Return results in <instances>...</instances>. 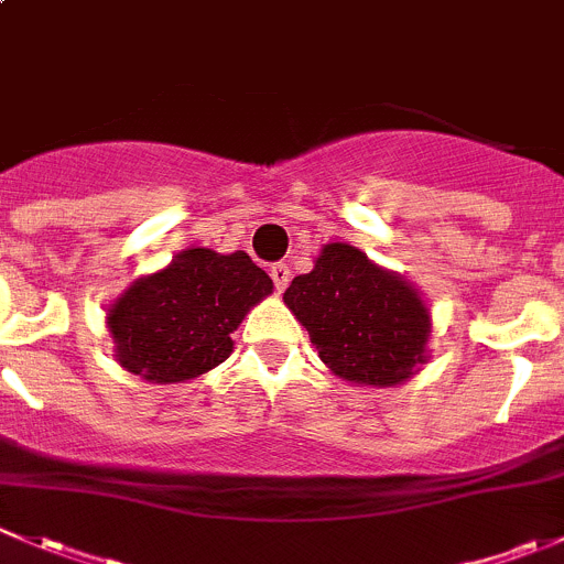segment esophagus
<instances>
[{
  "mask_svg": "<svg viewBox=\"0 0 564 564\" xmlns=\"http://www.w3.org/2000/svg\"><path fill=\"white\" fill-rule=\"evenodd\" d=\"M270 275H272V283H275L278 292H283V289L289 286V281H292V270H289L286 264H272Z\"/></svg>",
  "mask_w": 564,
  "mask_h": 564,
  "instance_id": "obj_1",
  "label": "esophagus"
}]
</instances>
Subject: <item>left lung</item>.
Here are the masks:
<instances>
[{"label": "left lung", "mask_w": 564, "mask_h": 564, "mask_svg": "<svg viewBox=\"0 0 564 564\" xmlns=\"http://www.w3.org/2000/svg\"><path fill=\"white\" fill-rule=\"evenodd\" d=\"M283 303L308 329L324 366L357 388H395L429 362L431 311L398 272L360 248L327 242Z\"/></svg>", "instance_id": "left-lung-1"}]
</instances>
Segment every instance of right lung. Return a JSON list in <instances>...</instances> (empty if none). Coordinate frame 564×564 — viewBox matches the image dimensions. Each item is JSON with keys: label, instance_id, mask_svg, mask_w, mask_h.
<instances>
[{"label": "right lung", "instance_id": "obj_1", "mask_svg": "<svg viewBox=\"0 0 564 564\" xmlns=\"http://www.w3.org/2000/svg\"><path fill=\"white\" fill-rule=\"evenodd\" d=\"M267 294L270 275L246 250H182L106 308L113 360L152 384L191 382L235 351L231 333Z\"/></svg>", "mask_w": 564, "mask_h": 564}]
</instances>
